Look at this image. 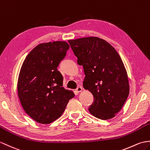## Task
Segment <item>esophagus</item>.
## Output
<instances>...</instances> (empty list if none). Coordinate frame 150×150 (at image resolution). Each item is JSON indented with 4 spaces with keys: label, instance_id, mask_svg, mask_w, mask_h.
<instances>
[{
    "label": "esophagus",
    "instance_id": "1",
    "mask_svg": "<svg viewBox=\"0 0 150 150\" xmlns=\"http://www.w3.org/2000/svg\"><path fill=\"white\" fill-rule=\"evenodd\" d=\"M75 91L77 93L81 92L82 91V87H78V88L75 89Z\"/></svg>",
    "mask_w": 150,
    "mask_h": 150
}]
</instances>
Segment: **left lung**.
Instances as JSON below:
<instances>
[{
  "mask_svg": "<svg viewBox=\"0 0 150 150\" xmlns=\"http://www.w3.org/2000/svg\"><path fill=\"white\" fill-rule=\"evenodd\" d=\"M68 43L78 64L83 68V88L94 96L89 112L100 120L113 118L129 95V82L122 59L112 45L98 37L79 38Z\"/></svg>",
  "mask_w": 150,
  "mask_h": 150,
  "instance_id": "obj_1",
  "label": "left lung"
}]
</instances>
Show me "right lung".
Wrapping results in <instances>:
<instances>
[{
	"instance_id": "obj_1",
	"label": "right lung",
	"mask_w": 150,
	"mask_h": 150,
	"mask_svg": "<svg viewBox=\"0 0 150 150\" xmlns=\"http://www.w3.org/2000/svg\"><path fill=\"white\" fill-rule=\"evenodd\" d=\"M69 48L66 41L41 43L27 55L21 67L18 98L25 112L38 123L49 124L58 119L75 96L62 86L63 76L57 70Z\"/></svg>"
}]
</instances>
